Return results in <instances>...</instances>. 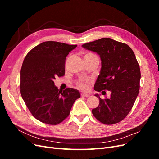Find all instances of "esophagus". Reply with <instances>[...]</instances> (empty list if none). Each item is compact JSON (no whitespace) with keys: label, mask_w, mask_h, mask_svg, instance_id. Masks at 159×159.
Instances as JSON below:
<instances>
[{"label":"esophagus","mask_w":159,"mask_h":159,"mask_svg":"<svg viewBox=\"0 0 159 159\" xmlns=\"http://www.w3.org/2000/svg\"><path fill=\"white\" fill-rule=\"evenodd\" d=\"M81 97H85V98H89L90 95L88 94H86V93H81Z\"/></svg>","instance_id":"1"}]
</instances>
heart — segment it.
<instances>
[{
	"label": "heart",
	"mask_w": 159,
	"mask_h": 159,
	"mask_svg": "<svg viewBox=\"0 0 159 159\" xmlns=\"http://www.w3.org/2000/svg\"><path fill=\"white\" fill-rule=\"evenodd\" d=\"M85 56H96L95 54H92V53H88ZM91 81L89 80H80L77 81V86L81 89L86 90L88 88V85L90 84Z\"/></svg>",
	"instance_id": "heart-1"
}]
</instances>
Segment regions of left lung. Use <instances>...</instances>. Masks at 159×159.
Listing matches in <instances>:
<instances>
[{
  "mask_svg": "<svg viewBox=\"0 0 159 159\" xmlns=\"http://www.w3.org/2000/svg\"><path fill=\"white\" fill-rule=\"evenodd\" d=\"M97 52L102 60L100 74L94 89L103 95L111 91V97L99 99L92 113L99 121L111 125L121 121L131 110L140 88L141 71L133 51L127 44L109 38L82 45Z\"/></svg>",
  "mask_w": 159,
  "mask_h": 159,
  "instance_id": "1",
  "label": "left lung"
}]
</instances>
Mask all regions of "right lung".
Wrapping results in <instances>:
<instances>
[{"mask_svg":"<svg viewBox=\"0 0 159 159\" xmlns=\"http://www.w3.org/2000/svg\"><path fill=\"white\" fill-rule=\"evenodd\" d=\"M77 45L54 41L42 42L26 56L20 71V93L30 112L38 121L50 125L61 123L80 98L73 88L59 90L56 76L65 74L66 56Z\"/></svg>","mask_w":159,"mask_h":159,"instance_id":"1","label":"right lung"}]
</instances>
